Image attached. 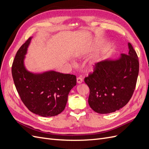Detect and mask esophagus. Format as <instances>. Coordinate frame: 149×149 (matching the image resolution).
Wrapping results in <instances>:
<instances>
[{"instance_id":"1","label":"esophagus","mask_w":149,"mask_h":149,"mask_svg":"<svg viewBox=\"0 0 149 149\" xmlns=\"http://www.w3.org/2000/svg\"><path fill=\"white\" fill-rule=\"evenodd\" d=\"M83 81V79H82L81 78H80V77L77 78V83H78V84L82 83Z\"/></svg>"}]
</instances>
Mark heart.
<instances>
[{
	"instance_id": "b5f03b06",
	"label": "heart",
	"mask_w": 149,
	"mask_h": 149,
	"mask_svg": "<svg viewBox=\"0 0 149 149\" xmlns=\"http://www.w3.org/2000/svg\"><path fill=\"white\" fill-rule=\"evenodd\" d=\"M84 53H80L79 55H83ZM97 65V61L96 60H93L91 63H90V67L93 68L94 66H95Z\"/></svg>"
}]
</instances>
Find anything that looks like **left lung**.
Listing matches in <instances>:
<instances>
[{"label": "left lung", "mask_w": 149, "mask_h": 149, "mask_svg": "<svg viewBox=\"0 0 149 149\" xmlns=\"http://www.w3.org/2000/svg\"><path fill=\"white\" fill-rule=\"evenodd\" d=\"M127 55L99 62L93 73L84 78L90 90L88 103L100 114H109L127 104L136 88L139 74L138 56L128 43Z\"/></svg>", "instance_id": "obj_1"}]
</instances>
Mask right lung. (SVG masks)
Here are the masks:
<instances>
[{
  "instance_id": "1",
  "label": "right lung",
  "mask_w": 149,
  "mask_h": 149,
  "mask_svg": "<svg viewBox=\"0 0 149 149\" xmlns=\"http://www.w3.org/2000/svg\"><path fill=\"white\" fill-rule=\"evenodd\" d=\"M31 38L16 53L12 66L13 81L21 100L29 111L43 117L55 116L65 109L71 89L76 85V77L55 71L33 73L26 70L25 55Z\"/></svg>"
}]
</instances>
